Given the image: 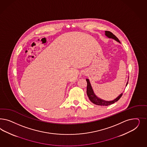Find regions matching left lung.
I'll use <instances>...</instances> for the list:
<instances>
[{
    "instance_id": "1",
    "label": "left lung",
    "mask_w": 147,
    "mask_h": 147,
    "mask_svg": "<svg viewBox=\"0 0 147 147\" xmlns=\"http://www.w3.org/2000/svg\"><path fill=\"white\" fill-rule=\"evenodd\" d=\"M105 34L107 37H108L109 38H112L114 39L115 40H116L117 42H118L120 43V42L119 40V39L117 38V37H116L114 35L113 33L110 31H105ZM86 81L87 82V89H86V94L87 95L89 98L90 101L93 103L94 104L98 105H101V106H108L109 105L113 104L114 103H115L116 102L118 101L119 98L122 97V96L123 95V93H122L121 94L119 95V96L116 98L115 100H110V101H107V100H102L100 98H98L96 95H95L93 89L92 88V86L90 84V81L89 80V79H86ZM128 81L127 83L126 86L128 84Z\"/></svg>"
}]
</instances>
